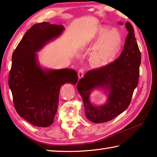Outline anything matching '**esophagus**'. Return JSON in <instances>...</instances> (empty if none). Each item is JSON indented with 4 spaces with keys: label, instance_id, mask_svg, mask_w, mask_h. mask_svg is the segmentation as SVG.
Here are the masks:
<instances>
[{
    "label": "esophagus",
    "instance_id": "obj_1",
    "mask_svg": "<svg viewBox=\"0 0 157 157\" xmlns=\"http://www.w3.org/2000/svg\"><path fill=\"white\" fill-rule=\"evenodd\" d=\"M84 69H82V68L79 70V71H78V77H79V79L82 78V77L84 76Z\"/></svg>",
    "mask_w": 157,
    "mask_h": 157
}]
</instances>
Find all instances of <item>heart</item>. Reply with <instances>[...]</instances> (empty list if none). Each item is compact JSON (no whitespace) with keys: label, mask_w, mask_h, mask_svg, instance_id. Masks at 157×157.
<instances>
[{"label":"heart","mask_w":157,"mask_h":157,"mask_svg":"<svg viewBox=\"0 0 157 157\" xmlns=\"http://www.w3.org/2000/svg\"><path fill=\"white\" fill-rule=\"evenodd\" d=\"M88 44L95 43L90 53L91 62L97 67H104L117 56L122 45L120 33L117 29H109L106 25H99L90 38Z\"/></svg>","instance_id":"1"}]
</instances>
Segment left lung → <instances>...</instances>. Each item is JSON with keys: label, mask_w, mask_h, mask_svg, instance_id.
<instances>
[{"label": "left lung", "mask_w": 157, "mask_h": 157, "mask_svg": "<svg viewBox=\"0 0 157 157\" xmlns=\"http://www.w3.org/2000/svg\"><path fill=\"white\" fill-rule=\"evenodd\" d=\"M126 27L128 33L120 56L106 66L88 71L78 83L85 115L93 123L110 121L126 110L138 84L141 52L132 25L127 22ZM95 88H101L108 93L106 104L95 106L91 103L90 93Z\"/></svg>", "instance_id": "1"}]
</instances>
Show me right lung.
Returning <instances> with one entry per match:
<instances>
[{"label":"right lung","instance_id":"right-lung-1","mask_svg":"<svg viewBox=\"0 0 157 157\" xmlns=\"http://www.w3.org/2000/svg\"><path fill=\"white\" fill-rule=\"evenodd\" d=\"M63 25L41 22L28 30L12 54L8 84L18 115L38 127L53 124L58 110L59 89L65 83L75 84V71L71 69H43L36 53L58 38Z\"/></svg>","mask_w":157,"mask_h":157}]
</instances>
